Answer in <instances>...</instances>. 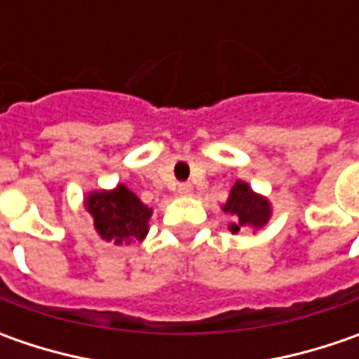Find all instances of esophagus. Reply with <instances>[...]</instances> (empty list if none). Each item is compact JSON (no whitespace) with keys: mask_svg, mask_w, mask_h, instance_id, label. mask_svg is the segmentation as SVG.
<instances>
[{"mask_svg":"<svg viewBox=\"0 0 359 359\" xmlns=\"http://www.w3.org/2000/svg\"><path fill=\"white\" fill-rule=\"evenodd\" d=\"M191 191H194L191 184H180V186H177V194H180V196H191Z\"/></svg>","mask_w":359,"mask_h":359,"instance_id":"esophagus-1","label":"esophagus"}]
</instances>
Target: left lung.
I'll use <instances>...</instances> for the list:
<instances>
[{
	"instance_id": "1",
	"label": "left lung",
	"mask_w": 359,
	"mask_h": 359,
	"mask_svg": "<svg viewBox=\"0 0 359 359\" xmlns=\"http://www.w3.org/2000/svg\"><path fill=\"white\" fill-rule=\"evenodd\" d=\"M224 212L233 217V224H229L231 233H238L245 228H264L271 214L268 200L254 194L252 187L243 182L233 184L228 201L224 203Z\"/></svg>"
}]
</instances>
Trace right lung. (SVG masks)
Instances as JSON below:
<instances>
[{
  "instance_id": "1",
  "label": "right lung",
  "mask_w": 359,
  "mask_h": 359,
  "mask_svg": "<svg viewBox=\"0 0 359 359\" xmlns=\"http://www.w3.org/2000/svg\"><path fill=\"white\" fill-rule=\"evenodd\" d=\"M86 210L93 217V226L105 241L131 243L142 241L147 233L151 210L126 186L111 191H93L86 200Z\"/></svg>"
}]
</instances>
